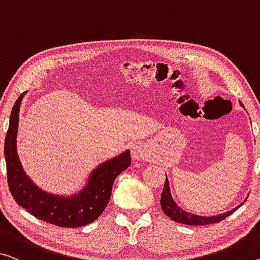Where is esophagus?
<instances>
[{
    "label": "esophagus",
    "mask_w": 260,
    "mask_h": 260,
    "mask_svg": "<svg viewBox=\"0 0 260 260\" xmlns=\"http://www.w3.org/2000/svg\"><path fill=\"white\" fill-rule=\"evenodd\" d=\"M131 155H133L134 160H141V159L146 158V151L141 144H136L131 147Z\"/></svg>",
    "instance_id": "obj_1"
}]
</instances>
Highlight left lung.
I'll list each match as a JSON object with an SVG mask.
<instances>
[{"instance_id": "1", "label": "left lung", "mask_w": 260, "mask_h": 260, "mask_svg": "<svg viewBox=\"0 0 260 260\" xmlns=\"http://www.w3.org/2000/svg\"><path fill=\"white\" fill-rule=\"evenodd\" d=\"M239 105L244 108L242 102H239ZM244 202L245 201H243L241 205L236 207V208L231 209L229 211H225V213L223 214L213 215V216H211V215H209V216H201V215L188 213V211L182 209L181 207H179L177 205V202L174 201V199L172 197V193H171L170 181L169 179H167V175H166L165 185H164L162 193L160 195V206L164 213H165L171 219H173V221L181 223V224H188V225H205V224H210V223L221 222L222 219H224L225 217L229 216L230 214H233L234 211L236 210L238 207H241Z\"/></svg>"}]
</instances>
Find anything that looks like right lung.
I'll use <instances>...</instances> for the list:
<instances>
[{
	"label": "right lung",
	"instance_id": "1",
	"mask_svg": "<svg viewBox=\"0 0 260 260\" xmlns=\"http://www.w3.org/2000/svg\"><path fill=\"white\" fill-rule=\"evenodd\" d=\"M26 91L15 102L6 136L5 157L9 188L15 201L35 217L63 228H79L94 222L109 202L117 175L131 164L130 151L100 164L90 172L81 189L71 195L50 193L36 185L26 174L17 150L19 111Z\"/></svg>",
	"mask_w": 260,
	"mask_h": 260
}]
</instances>
